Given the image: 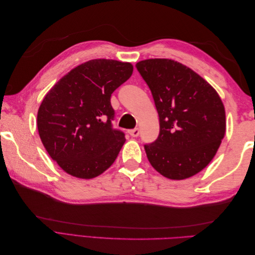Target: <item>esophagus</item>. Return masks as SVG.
I'll return each mask as SVG.
<instances>
[{
  "label": "esophagus",
  "mask_w": 255,
  "mask_h": 255,
  "mask_svg": "<svg viewBox=\"0 0 255 255\" xmlns=\"http://www.w3.org/2000/svg\"><path fill=\"white\" fill-rule=\"evenodd\" d=\"M128 133L132 136V137H137L139 136V129L138 128H133V129H128Z\"/></svg>",
  "instance_id": "34e87169"
}]
</instances>
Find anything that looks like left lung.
<instances>
[{
    "instance_id": "left-lung-1",
    "label": "left lung",
    "mask_w": 255,
    "mask_h": 255,
    "mask_svg": "<svg viewBox=\"0 0 255 255\" xmlns=\"http://www.w3.org/2000/svg\"><path fill=\"white\" fill-rule=\"evenodd\" d=\"M136 68L159 117L157 139L144 144L146 157L167 179H188L211 163L225 137L221 99L202 76L175 60L144 59Z\"/></svg>"
}]
</instances>
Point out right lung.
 I'll use <instances>...</instances> for the list:
<instances>
[{
	"mask_svg": "<svg viewBox=\"0 0 255 255\" xmlns=\"http://www.w3.org/2000/svg\"><path fill=\"white\" fill-rule=\"evenodd\" d=\"M132 73L130 63L91 59L63 76L43 98L38 133L49 155L68 174L94 179L117 158L126 137L112 127L111 97Z\"/></svg>",
	"mask_w": 255,
	"mask_h": 255,
	"instance_id": "1",
	"label": "right lung"
}]
</instances>
